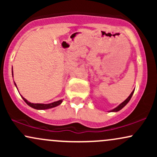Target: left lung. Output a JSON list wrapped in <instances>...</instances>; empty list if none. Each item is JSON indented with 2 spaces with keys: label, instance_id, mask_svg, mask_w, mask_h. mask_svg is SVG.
<instances>
[{
  "label": "left lung",
  "instance_id": "1",
  "mask_svg": "<svg viewBox=\"0 0 157 157\" xmlns=\"http://www.w3.org/2000/svg\"><path fill=\"white\" fill-rule=\"evenodd\" d=\"M134 91H132V92H131V94H130V95H129V97H128V98H127V99H126V100H125V101H124V102H122V103H121V104H120V105H118V106H117V108H115V109H114L111 110V111H113V112H116V111H120V110H121V109H122V108H123V107H124V106H125V105H126V104H127V103H128V102L129 101H130V100H131V97H132L133 94H134Z\"/></svg>",
  "mask_w": 157,
  "mask_h": 157
}]
</instances>
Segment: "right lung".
<instances>
[{
    "instance_id": "right-lung-1",
    "label": "right lung",
    "mask_w": 157,
    "mask_h": 157,
    "mask_svg": "<svg viewBox=\"0 0 157 157\" xmlns=\"http://www.w3.org/2000/svg\"><path fill=\"white\" fill-rule=\"evenodd\" d=\"M13 73V72H12ZM12 75H13V74H12ZM16 85V84H15ZM22 98L23 99V100H24L25 102H26V103L27 105H29V106H31L32 108H33V109H38V110H44V109H52V108H54V107H56V106L59 105L62 102L63 100H58V101H56V102H52V103H49V104H40V103H31V102H29V101H27L26 99L24 98V97H22Z\"/></svg>"
}]
</instances>
